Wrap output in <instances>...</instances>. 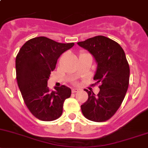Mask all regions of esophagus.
<instances>
[{
    "label": "esophagus",
    "mask_w": 148,
    "mask_h": 148,
    "mask_svg": "<svg viewBox=\"0 0 148 148\" xmlns=\"http://www.w3.org/2000/svg\"><path fill=\"white\" fill-rule=\"evenodd\" d=\"M78 91H79V89H77V88H73L72 90H71V92H72L73 93H76V92H77Z\"/></svg>",
    "instance_id": "esophagus-1"
}]
</instances>
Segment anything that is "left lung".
<instances>
[{"label":"left lung","mask_w":148,"mask_h":148,"mask_svg":"<svg viewBox=\"0 0 148 148\" xmlns=\"http://www.w3.org/2000/svg\"><path fill=\"white\" fill-rule=\"evenodd\" d=\"M77 44L94 56L97 68L92 85L100 84L97 95L85 90L88 99L81 106L82 112L90 121H106L119 108L128 89L130 71L125 53L119 44L102 35Z\"/></svg>","instance_id":"left-lung-1"}]
</instances>
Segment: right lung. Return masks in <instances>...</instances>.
<instances>
[{"mask_svg": "<svg viewBox=\"0 0 148 148\" xmlns=\"http://www.w3.org/2000/svg\"><path fill=\"white\" fill-rule=\"evenodd\" d=\"M74 43H60L45 37L29 40L16 58V73L18 88L24 101L34 117L44 121L57 119L71 90L61 85L51 91L48 80L56 68L60 56Z\"/></svg>", "mask_w": 148, "mask_h": 148, "instance_id": "add662e5", "label": "right lung"}]
</instances>
